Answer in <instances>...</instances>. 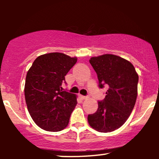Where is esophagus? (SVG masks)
<instances>
[{"label": "esophagus", "mask_w": 159, "mask_h": 159, "mask_svg": "<svg viewBox=\"0 0 159 159\" xmlns=\"http://www.w3.org/2000/svg\"><path fill=\"white\" fill-rule=\"evenodd\" d=\"M80 97H81V99H86V98H87L88 97L87 96H82V95H80Z\"/></svg>", "instance_id": "1"}]
</instances>
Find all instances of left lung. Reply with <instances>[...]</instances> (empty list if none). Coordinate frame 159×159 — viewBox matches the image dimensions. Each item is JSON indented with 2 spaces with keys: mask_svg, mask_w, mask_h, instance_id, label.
Here are the masks:
<instances>
[{
  "mask_svg": "<svg viewBox=\"0 0 159 159\" xmlns=\"http://www.w3.org/2000/svg\"><path fill=\"white\" fill-rule=\"evenodd\" d=\"M90 64L98 76L99 87H108L105 99L98 102L96 113L87 116L89 125L100 132H111L125 123L135 105L138 75L127 60L114 54L93 57Z\"/></svg>",
  "mask_w": 159,
  "mask_h": 159,
  "instance_id": "left-lung-1",
  "label": "left lung"
}]
</instances>
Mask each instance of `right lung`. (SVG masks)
Returning <instances> with one entry per match:
<instances>
[{
	"label": "right lung",
	"instance_id": "obj_1",
	"mask_svg": "<svg viewBox=\"0 0 159 159\" xmlns=\"http://www.w3.org/2000/svg\"><path fill=\"white\" fill-rule=\"evenodd\" d=\"M77 60L63 53H48L38 57L27 71L25 85L27 110L43 130L60 132L68 125L78 96L63 91L61 86Z\"/></svg>",
	"mask_w": 159,
	"mask_h": 159
}]
</instances>
